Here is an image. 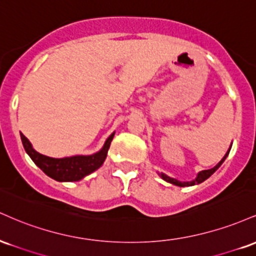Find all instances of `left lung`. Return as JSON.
I'll return each instance as SVG.
<instances>
[{
  "label": "left lung",
  "instance_id": "8db88e82",
  "mask_svg": "<svg viewBox=\"0 0 256 256\" xmlns=\"http://www.w3.org/2000/svg\"><path fill=\"white\" fill-rule=\"evenodd\" d=\"M228 152H230V150L226 152V155H225L224 158H222V160L220 161L218 165H216V167H213V168H210V170H206V171L200 172L198 176V178H196L195 180H192V182H178L177 179H173V178L167 177V176L164 174V173H161V178H162L164 180L168 182V183H172V184H174V185H178V186H190V185L200 184V183H202V182H204L207 178H210V176H212L213 173L216 172V170L219 168L220 165H222V164L225 161V158H226V156H228Z\"/></svg>",
  "mask_w": 256,
  "mask_h": 256
}]
</instances>
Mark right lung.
Returning a JSON list of instances; mask_svg holds the SVG:
<instances>
[{
    "instance_id": "add662e5",
    "label": "right lung",
    "mask_w": 256,
    "mask_h": 256,
    "mask_svg": "<svg viewBox=\"0 0 256 256\" xmlns=\"http://www.w3.org/2000/svg\"><path fill=\"white\" fill-rule=\"evenodd\" d=\"M114 134H112L108 140H106L104 148L98 152L89 156H72L64 158H52L46 155L40 154L32 148L31 143L24 134H20L22 146H24L26 152L32 158L36 165L40 167L46 176L58 182H77L84 178L85 176L90 174L91 172L96 171L101 167L104 161L107 158L108 149H110V142L113 140Z\"/></svg>"
}]
</instances>
